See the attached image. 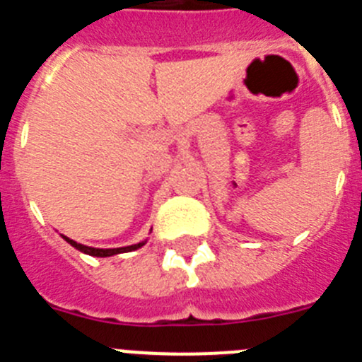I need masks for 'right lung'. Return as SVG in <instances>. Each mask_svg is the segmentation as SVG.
<instances>
[{
    "label": "right lung",
    "mask_w": 362,
    "mask_h": 362,
    "mask_svg": "<svg viewBox=\"0 0 362 362\" xmlns=\"http://www.w3.org/2000/svg\"><path fill=\"white\" fill-rule=\"evenodd\" d=\"M64 237V235H62ZM65 240L71 244L72 247H76L78 251H81V253H87V255L90 257H112V255H118V253H127V251H134L138 250V247H142L144 244H146L147 240L144 242H138V244H133V246H125V247H111V250H100V247H89V246H83V244H78V242L71 240L69 237H64Z\"/></svg>",
    "instance_id": "1"
}]
</instances>
